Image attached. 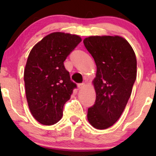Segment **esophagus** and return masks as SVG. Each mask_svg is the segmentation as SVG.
<instances>
[{
	"label": "esophagus",
	"mask_w": 156,
	"mask_h": 156,
	"mask_svg": "<svg viewBox=\"0 0 156 156\" xmlns=\"http://www.w3.org/2000/svg\"><path fill=\"white\" fill-rule=\"evenodd\" d=\"M84 87H85V83H79V84H78V88L79 89H83Z\"/></svg>",
	"instance_id": "34e87169"
}]
</instances>
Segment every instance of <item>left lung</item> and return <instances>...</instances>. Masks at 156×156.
<instances>
[{
	"mask_svg": "<svg viewBox=\"0 0 156 156\" xmlns=\"http://www.w3.org/2000/svg\"><path fill=\"white\" fill-rule=\"evenodd\" d=\"M83 44L97 66L92 80L96 101L88 108L87 119L94 128L104 130L119 119L128 103L136 78V57L120 36H90Z\"/></svg>",
	"mask_w": 156,
	"mask_h": 156,
	"instance_id": "left-lung-1",
	"label": "left lung"
}]
</instances>
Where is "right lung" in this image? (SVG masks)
Segmentation results:
<instances>
[{
	"label": "right lung",
	"mask_w": 156,
	"mask_h": 156,
	"mask_svg": "<svg viewBox=\"0 0 156 156\" xmlns=\"http://www.w3.org/2000/svg\"><path fill=\"white\" fill-rule=\"evenodd\" d=\"M81 40L78 35L53 32L37 42L28 55L24 69L26 99L41 124L52 125L62 119L64 103L76 87L64 62Z\"/></svg>",
	"instance_id": "1"
}]
</instances>
